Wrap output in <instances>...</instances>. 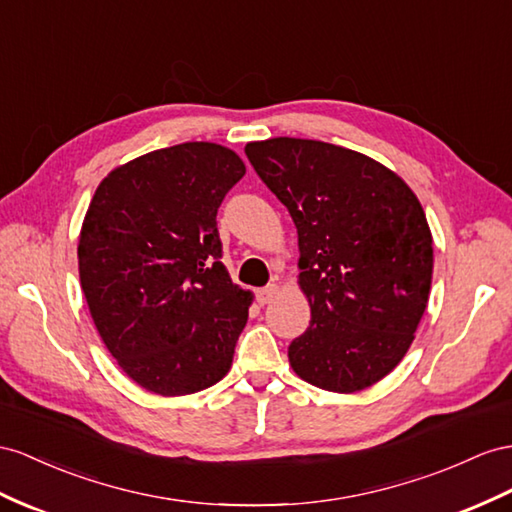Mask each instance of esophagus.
<instances>
[{"instance_id": "esophagus-1", "label": "esophagus", "mask_w": 512, "mask_h": 512, "mask_svg": "<svg viewBox=\"0 0 512 512\" xmlns=\"http://www.w3.org/2000/svg\"><path fill=\"white\" fill-rule=\"evenodd\" d=\"M279 294V285H268V287H264V290H259L257 292V303L259 305H268V303H272L274 300V296Z\"/></svg>"}]
</instances>
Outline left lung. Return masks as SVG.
<instances>
[{"instance_id":"8db88e82","label":"left lung","mask_w":512,"mask_h":512,"mask_svg":"<svg viewBox=\"0 0 512 512\" xmlns=\"http://www.w3.org/2000/svg\"><path fill=\"white\" fill-rule=\"evenodd\" d=\"M298 229L309 329L287 357L305 383L355 393L411 348L432 283V233L415 192L372 157L305 138L246 144Z\"/></svg>"}]
</instances>
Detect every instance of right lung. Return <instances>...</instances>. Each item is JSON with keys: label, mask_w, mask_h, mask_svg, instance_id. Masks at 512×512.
Returning <instances> with one entry per match:
<instances>
[{"label": "right lung", "mask_w": 512, "mask_h": 512, "mask_svg": "<svg viewBox=\"0 0 512 512\" xmlns=\"http://www.w3.org/2000/svg\"><path fill=\"white\" fill-rule=\"evenodd\" d=\"M246 173L216 142H183L116 166L77 244L88 311L119 368L157 396L227 376L253 294L220 257L218 207Z\"/></svg>", "instance_id": "right-lung-1"}]
</instances>
